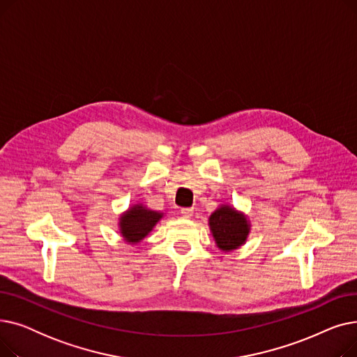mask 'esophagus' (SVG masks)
Returning a JSON list of instances; mask_svg holds the SVG:
<instances>
[{
    "label": "esophagus",
    "instance_id": "34e87169",
    "mask_svg": "<svg viewBox=\"0 0 357 357\" xmlns=\"http://www.w3.org/2000/svg\"><path fill=\"white\" fill-rule=\"evenodd\" d=\"M181 214L186 218H190L192 214H194V208L192 207H185V208H181Z\"/></svg>",
    "mask_w": 357,
    "mask_h": 357
}]
</instances>
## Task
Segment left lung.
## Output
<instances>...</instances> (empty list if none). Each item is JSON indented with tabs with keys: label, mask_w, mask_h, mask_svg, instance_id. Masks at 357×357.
Listing matches in <instances>:
<instances>
[{
	"label": "left lung",
	"mask_w": 357,
	"mask_h": 357,
	"mask_svg": "<svg viewBox=\"0 0 357 357\" xmlns=\"http://www.w3.org/2000/svg\"><path fill=\"white\" fill-rule=\"evenodd\" d=\"M210 227L217 246L224 252H230L241 246L249 233L246 218L227 205H222L211 214Z\"/></svg>",
	"instance_id": "left-lung-1"
}]
</instances>
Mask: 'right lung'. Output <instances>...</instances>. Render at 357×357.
<instances>
[{
    "mask_svg": "<svg viewBox=\"0 0 357 357\" xmlns=\"http://www.w3.org/2000/svg\"><path fill=\"white\" fill-rule=\"evenodd\" d=\"M162 218V214L158 211H150L143 208L142 205L130 208L121 217V233L128 243H139L147 236V233L153 229L155 224Z\"/></svg>",
    "mask_w": 357,
    "mask_h": 357,
    "instance_id": "right-lung-1",
    "label": "right lung"
}]
</instances>
